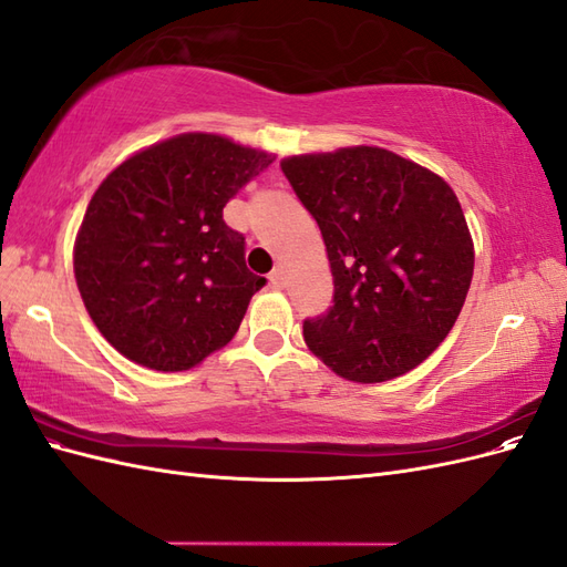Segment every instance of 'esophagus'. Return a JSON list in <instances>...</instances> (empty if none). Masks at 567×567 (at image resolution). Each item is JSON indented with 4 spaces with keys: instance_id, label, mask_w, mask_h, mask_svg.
Segmentation results:
<instances>
[{
    "instance_id": "obj_1",
    "label": "esophagus",
    "mask_w": 567,
    "mask_h": 567,
    "mask_svg": "<svg viewBox=\"0 0 567 567\" xmlns=\"http://www.w3.org/2000/svg\"><path fill=\"white\" fill-rule=\"evenodd\" d=\"M269 284L274 286V288H284L286 286V277H284V271L277 267V269H271V274H269Z\"/></svg>"
}]
</instances>
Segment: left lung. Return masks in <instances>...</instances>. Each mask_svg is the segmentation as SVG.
<instances>
[{
    "mask_svg": "<svg viewBox=\"0 0 567 567\" xmlns=\"http://www.w3.org/2000/svg\"><path fill=\"white\" fill-rule=\"evenodd\" d=\"M321 229L333 305L302 323L338 375L383 383L447 338L473 279V244L442 177L398 153L357 146L281 163Z\"/></svg>",
    "mask_w": 567,
    "mask_h": 567,
    "instance_id": "obj_1",
    "label": "left lung"
}]
</instances>
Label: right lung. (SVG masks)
<instances>
[{
	"label": "right lung",
	"mask_w": 567,
	"mask_h": 567,
	"mask_svg": "<svg viewBox=\"0 0 567 567\" xmlns=\"http://www.w3.org/2000/svg\"><path fill=\"white\" fill-rule=\"evenodd\" d=\"M271 156L215 134L136 153L101 182L75 244L84 307L111 346L156 371H184L236 336L267 279L221 210Z\"/></svg>",
	"instance_id": "right-lung-1"
}]
</instances>
